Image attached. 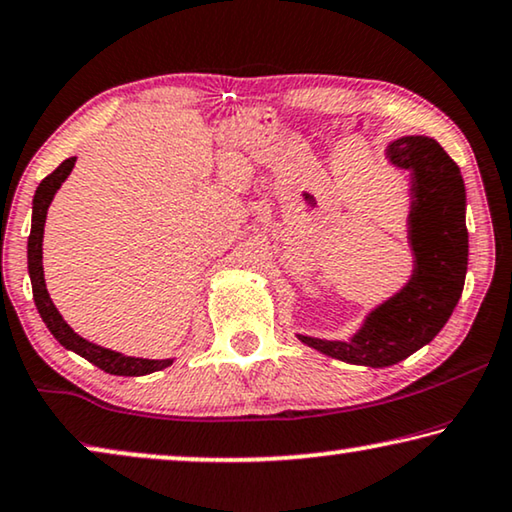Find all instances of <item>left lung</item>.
Wrapping results in <instances>:
<instances>
[{
  "mask_svg": "<svg viewBox=\"0 0 512 512\" xmlns=\"http://www.w3.org/2000/svg\"><path fill=\"white\" fill-rule=\"evenodd\" d=\"M385 157L408 171L413 271L401 290L364 315L348 341L297 334L322 355L371 369L397 364L434 341L462 297L469 266L466 187L457 164L429 136L394 139Z\"/></svg>",
  "mask_w": 512,
  "mask_h": 512,
  "instance_id": "obj_1",
  "label": "left lung"
}]
</instances>
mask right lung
Returning <instances> with one entry per match:
<instances>
[{
    "instance_id": "1",
    "label": "right lung",
    "mask_w": 512,
    "mask_h": 512,
    "mask_svg": "<svg viewBox=\"0 0 512 512\" xmlns=\"http://www.w3.org/2000/svg\"><path fill=\"white\" fill-rule=\"evenodd\" d=\"M74 164L76 157L64 160L53 174L43 178L32 199V229L30 239H27V271H30L34 304H37L41 320L46 322V327L50 329V334L55 336V341H60L64 348L76 352V355H81L83 359H88L90 364L99 366V369L111 373V376H148V373L167 369V366L174 364V359L129 357L111 348H102V345L92 341H85L83 336H78L76 331L64 322L60 311H57L53 304V299H50V294L46 290V278H43V225H46L50 201H53L55 192L60 190L62 183L69 178Z\"/></svg>"
}]
</instances>
